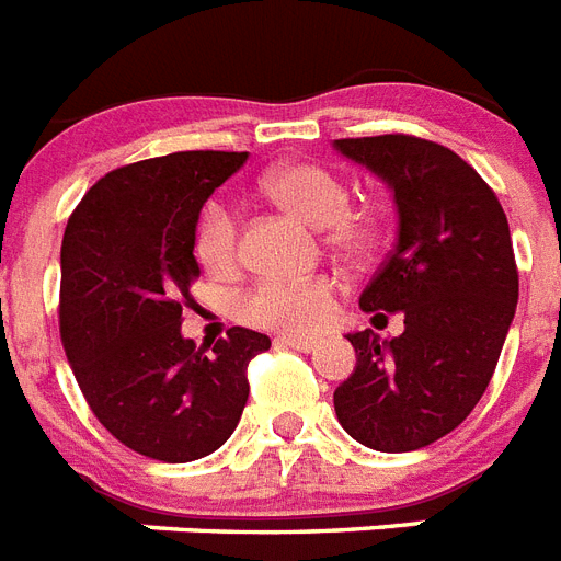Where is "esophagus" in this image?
I'll use <instances>...</instances> for the list:
<instances>
[{"mask_svg": "<svg viewBox=\"0 0 561 561\" xmlns=\"http://www.w3.org/2000/svg\"><path fill=\"white\" fill-rule=\"evenodd\" d=\"M275 344H284V347H293V351H301V353H309L316 351L318 339H312V335H277Z\"/></svg>", "mask_w": 561, "mask_h": 561, "instance_id": "obj_1", "label": "esophagus"}]
</instances>
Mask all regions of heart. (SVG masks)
Masks as SVG:
<instances>
[{
	"mask_svg": "<svg viewBox=\"0 0 561 561\" xmlns=\"http://www.w3.org/2000/svg\"><path fill=\"white\" fill-rule=\"evenodd\" d=\"M266 191L277 205L318 228H327V243L347 257H367L376 249L379 228L365 214H351V191L333 170L293 161L268 170L263 176ZM194 254L208 272L219 275L237 266L240 226L234 205L214 196L203 205L194 226ZM335 309L333 277H263L234 298V316L245 324L268 330H298L309 333L324 327Z\"/></svg>",
	"mask_w": 561,
	"mask_h": 561,
	"instance_id": "heart-1",
	"label": "heart"
}]
</instances>
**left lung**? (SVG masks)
<instances>
[{
	"mask_svg": "<svg viewBox=\"0 0 561 561\" xmlns=\"http://www.w3.org/2000/svg\"><path fill=\"white\" fill-rule=\"evenodd\" d=\"M335 150L391 187L397 245L358 307L405 330L347 333L356 367L333 393L339 423L376 451H414L458 428L486 391L518 304L499 196L449 147L416 136L339 138Z\"/></svg>",
	"mask_w": 561,
	"mask_h": 561,
	"instance_id": "obj_1",
	"label": "left lung"
}]
</instances>
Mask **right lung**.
I'll return each instance as SVG.
<instances>
[{"mask_svg": "<svg viewBox=\"0 0 561 561\" xmlns=\"http://www.w3.org/2000/svg\"><path fill=\"white\" fill-rule=\"evenodd\" d=\"M249 153L185 150L112 170L69 217L60 339L92 414L127 449L164 463L217 451L240 423L245 367L268 335L231 327L208 353L182 335L199 277L194 226Z\"/></svg>", "mask_w": 561, "mask_h": 561, "instance_id": "right-lung-1", "label": "right lung"}]
</instances>
